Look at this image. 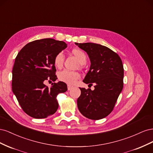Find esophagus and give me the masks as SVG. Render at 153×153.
I'll return each instance as SVG.
<instances>
[{
  "label": "esophagus",
  "instance_id": "esophagus-1",
  "mask_svg": "<svg viewBox=\"0 0 153 153\" xmlns=\"http://www.w3.org/2000/svg\"><path fill=\"white\" fill-rule=\"evenodd\" d=\"M73 87L71 86V85H68V91H70L71 89H73Z\"/></svg>",
  "mask_w": 153,
  "mask_h": 153
}]
</instances>
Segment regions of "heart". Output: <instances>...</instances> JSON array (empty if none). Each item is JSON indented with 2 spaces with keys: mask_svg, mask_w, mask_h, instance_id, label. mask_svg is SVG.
Segmentation results:
<instances>
[{
  "mask_svg": "<svg viewBox=\"0 0 153 153\" xmlns=\"http://www.w3.org/2000/svg\"><path fill=\"white\" fill-rule=\"evenodd\" d=\"M71 52L73 55H75L78 59L79 62L84 64L87 61V55L80 48H74L72 50ZM64 61V56L62 53L59 52L55 55L53 59L54 65L57 68H61L63 66V63ZM59 79L66 83L69 85L75 84L76 80L80 78V74L76 71H72L64 69L59 73Z\"/></svg>",
  "mask_w": 153,
  "mask_h": 153,
  "instance_id": "b5f03b06",
  "label": "heart"
}]
</instances>
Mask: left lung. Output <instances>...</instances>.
Listing matches in <instances>:
<instances>
[{
    "label": "left lung",
    "mask_w": 153,
    "mask_h": 153,
    "mask_svg": "<svg viewBox=\"0 0 153 153\" xmlns=\"http://www.w3.org/2000/svg\"><path fill=\"white\" fill-rule=\"evenodd\" d=\"M87 52L91 67L84 80L94 90L80 88L81 94L77 100L80 113L92 120H99L113 110L123 88L124 68L119 55L108 47L93 43H78Z\"/></svg>",
    "instance_id": "left-lung-1"
}]
</instances>
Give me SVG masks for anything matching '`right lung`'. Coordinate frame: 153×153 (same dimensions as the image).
Segmentation results:
<instances>
[{"label":"right lung","mask_w":153,"mask_h":153,"mask_svg":"<svg viewBox=\"0 0 153 153\" xmlns=\"http://www.w3.org/2000/svg\"><path fill=\"white\" fill-rule=\"evenodd\" d=\"M67 47L62 41L51 38L35 40L18 52L13 68L12 90L22 110L35 119L46 118L59 107L57 96L68 90L63 82L45 85L57 79L53 59Z\"/></svg>","instance_id":"right-lung-1"}]
</instances>
